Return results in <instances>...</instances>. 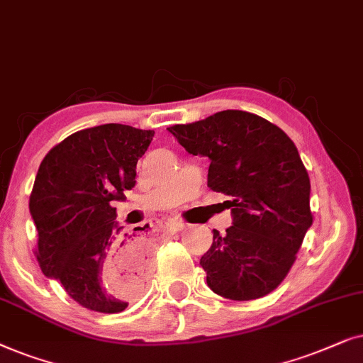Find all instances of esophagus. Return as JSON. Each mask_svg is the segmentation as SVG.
Masks as SVG:
<instances>
[{"label":"esophagus","mask_w":363,"mask_h":363,"mask_svg":"<svg viewBox=\"0 0 363 363\" xmlns=\"http://www.w3.org/2000/svg\"><path fill=\"white\" fill-rule=\"evenodd\" d=\"M161 224L171 227L172 230H181V229H184V222H181V220H177V219H162Z\"/></svg>","instance_id":"34e87169"}]
</instances>
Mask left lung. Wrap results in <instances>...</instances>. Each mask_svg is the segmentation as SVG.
Returning <instances> with one entry per match:
<instances>
[{
  "label": "left lung",
  "instance_id": "obj_1",
  "mask_svg": "<svg viewBox=\"0 0 363 363\" xmlns=\"http://www.w3.org/2000/svg\"><path fill=\"white\" fill-rule=\"evenodd\" d=\"M167 131L209 157L207 186L229 196L232 225L201 257L207 286L230 301L267 296L286 279L312 225L311 179L292 139L267 119L227 109Z\"/></svg>",
  "mask_w": 363,
  "mask_h": 363
}]
</instances>
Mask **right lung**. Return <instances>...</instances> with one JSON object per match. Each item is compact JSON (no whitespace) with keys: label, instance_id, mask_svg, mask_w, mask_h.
<instances>
[{"label":"right lung","instance_id":"obj_1","mask_svg":"<svg viewBox=\"0 0 363 363\" xmlns=\"http://www.w3.org/2000/svg\"><path fill=\"white\" fill-rule=\"evenodd\" d=\"M152 138L133 125H96L56 144L38 169L30 196L38 264L89 311L123 312L152 270L149 235L123 232L111 206L136 186Z\"/></svg>","mask_w":363,"mask_h":363}]
</instances>
